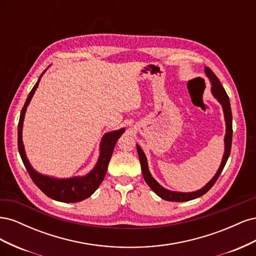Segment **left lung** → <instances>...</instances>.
I'll return each instance as SVG.
<instances>
[{"mask_svg": "<svg viewBox=\"0 0 256 256\" xmlns=\"http://www.w3.org/2000/svg\"><path fill=\"white\" fill-rule=\"evenodd\" d=\"M205 74L208 76L209 81L212 83V92L214 97L218 100V102L221 104L223 113H224V120H226V136H224V146H226V150H224V154L221 161L220 168L216 171V175L212 178L210 182L206 184L202 189H200L194 192H176V191H170L166 188L162 187L161 184H159L154 178L152 176L150 170H148V164H147V159L145 154L143 152L142 148L140 145L136 144V150L138 154V158H140L141 162V168H142V173L143 177L146 182V184L150 186V189L156 193L158 196L161 198H164L166 200H170V202H187V200H194L196 198L202 196L203 194L210 189L214 182L218 180L222 170L224 168V166H226V161L230 157V148H232V136H233V126H232V120H233V118H232V110H230V98L226 94V90L223 88L222 84L220 80L218 79L210 68L205 67Z\"/></svg>", "mask_w": 256, "mask_h": 256, "instance_id": "1", "label": "left lung"}]
</instances>
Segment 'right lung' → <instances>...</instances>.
I'll use <instances>...</instances> for the list:
<instances>
[{"mask_svg":"<svg viewBox=\"0 0 256 256\" xmlns=\"http://www.w3.org/2000/svg\"><path fill=\"white\" fill-rule=\"evenodd\" d=\"M44 74V72L42 74V76ZM42 76L40 79L34 85L32 90L30 92V94L26 98V102L22 108V111L20 114V120L18 124V150L21 156V159L23 161L26 171L28 172L30 178L34 182V184L40 188L46 196L58 200V202L64 203H76L80 202L85 198H90L92 193H94L97 188L102 182L104 178L106 176L108 166H109L110 159L112 157V154L114 150V147L116 142H118L120 136L125 131V128H122L120 130L111 131L108 132L102 136V143H100V154L99 158L95 168L85 176H76L70 178H54L50 176H46L37 171L30 166V161L26 158L24 146H23L22 142V127H23V120H24V115L26 108L32 99L36 88L40 84Z\"/></svg>","mask_w":256,"mask_h":256,"instance_id":"add662e5","label":"right lung"}]
</instances>
